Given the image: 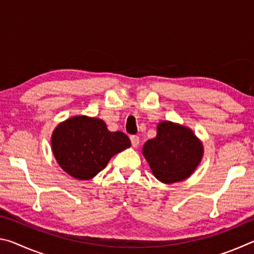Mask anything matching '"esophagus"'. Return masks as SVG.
I'll list each match as a JSON object with an SVG mask.
<instances>
[{
    "label": "esophagus",
    "instance_id": "34e87169",
    "mask_svg": "<svg viewBox=\"0 0 254 254\" xmlns=\"http://www.w3.org/2000/svg\"><path fill=\"white\" fill-rule=\"evenodd\" d=\"M130 139H131V143H132V147H133V148H137V147H139V143H140L139 136L132 135V136H130Z\"/></svg>",
    "mask_w": 254,
    "mask_h": 254
}]
</instances>
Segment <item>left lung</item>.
<instances>
[{
  "label": "left lung",
  "instance_id": "left-lung-1",
  "mask_svg": "<svg viewBox=\"0 0 254 254\" xmlns=\"http://www.w3.org/2000/svg\"><path fill=\"white\" fill-rule=\"evenodd\" d=\"M142 154L159 182L170 185L194 174L204 156L203 142L190 127L171 121L157 124V135L148 140Z\"/></svg>",
  "mask_w": 254,
  "mask_h": 254
}]
</instances>
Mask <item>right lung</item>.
<instances>
[{"instance_id": "right-lung-1", "label": "right lung", "mask_w": 254, "mask_h": 254, "mask_svg": "<svg viewBox=\"0 0 254 254\" xmlns=\"http://www.w3.org/2000/svg\"><path fill=\"white\" fill-rule=\"evenodd\" d=\"M131 147L121 131L111 132L101 119L75 115L60 122L51 134L54 157L65 173L89 180L107 166L111 158Z\"/></svg>"}]
</instances>
